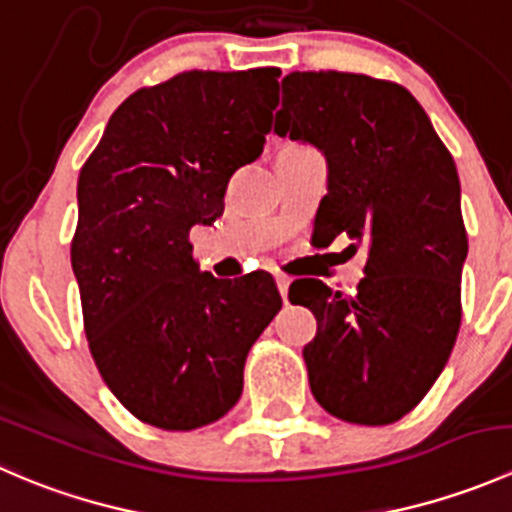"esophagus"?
<instances>
[{
  "instance_id": "obj_1",
  "label": "esophagus",
  "mask_w": 512,
  "mask_h": 512,
  "mask_svg": "<svg viewBox=\"0 0 512 512\" xmlns=\"http://www.w3.org/2000/svg\"><path fill=\"white\" fill-rule=\"evenodd\" d=\"M275 282H277V289H280V294H282V299H285L287 302V292H289V277L287 275H275Z\"/></svg>"
}]
</instances>
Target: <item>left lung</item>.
<instances>
[{
	"label": "left lung",
	"mask_w": 512,
	"mask_h": 512,
	"mask_svg": "<svg viewBox=\"0 0 512 512\" xmlns=\"http://www.w3.org/2000/svg\"><path fill=\"white\" fill-rule=\"evenodd\" d=\"M282 94L275 133L312 143L329 165L314 235L329 245L347 232L369 247L354 294L322 280L289 287L317 317L302 352L309 386L332 416L386 426L426 396L461 327L468 235L456 163L394 81L294 71Z\"/></svg>",
	"instance_id": "obj_1"
}]
</instances>
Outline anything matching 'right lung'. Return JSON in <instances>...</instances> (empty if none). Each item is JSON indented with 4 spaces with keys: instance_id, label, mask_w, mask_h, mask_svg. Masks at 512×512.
<instances>
[{
    "instance_id": "1",
    "label": "right lung",
    "mask_w": 512,
    "mask_h": 512,
    "mask_svg": "<svg viewBox=\"0 0 512 512\" xmlns=\"http://www.w3.org/2000/svg\"><path fill=\"white\" fill-rule=\"evenodd\" d=\"M277 69L183 71L113 111L79 173L71 267L91 356L138 421L193 431L242 394L247 352L282 307L275 280H215L188 235L223 215L262 153Z\"/></svg>"
}]
</instances>
